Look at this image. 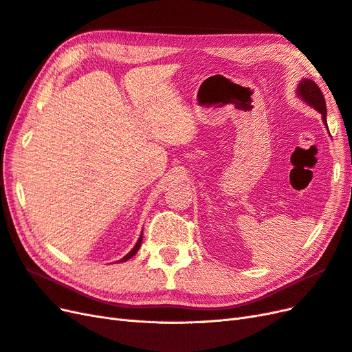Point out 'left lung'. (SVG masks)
Here are the masks:
<instances>
[{
  "label": "left lung",
  "instance_id": "left-lung-1",
  "mask_svg": "<svg viewBox=\"0 0 352 352\" xmlns=\"http://www.w3.org/2000/svg\"><path fill=\"white\" fill-rule=\"evenodd\" d=\"M298 95L307 102L309 105H311L313 108H316L317 111L320 112L323 117V122L326 124V102H324V96L322 94V90L319 89L313 80H309V78H304V80L300 83L298 86Z\"/></svg>",
  "mask_w": 352,
  "mask_h": 352
}]
</instances>
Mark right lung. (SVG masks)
<instances>
[{
    "mask_svg": "<svg viewBox=\"0 0 352 352\" xmlns=\"http://www.w3.org/2000/svg\"><path fill=\"white\" fill-rule=\"evenodd\" d=\"M142 238H143V234L140 235V238H139V241H138V243H135V245L133 247V250H131V252H130V253H129L127 256H124V257H122V258L120 260V262H126V260H129L130 257H133V256H134L135 253H138V250H139V247L142 245Z\"/></svg>",
    "mask_w": 352,
    "mask_h": 352,
    "instance_id": "add662e5",
    "label": "right lung"
}]
</instances>
